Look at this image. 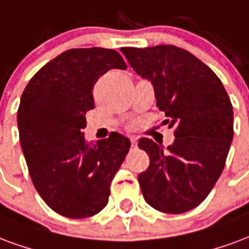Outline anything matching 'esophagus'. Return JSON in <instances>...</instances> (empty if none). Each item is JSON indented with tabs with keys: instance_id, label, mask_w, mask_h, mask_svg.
<instances>
[{
	"instance_id": "34e87169",
	"label": "esophagus",
	"mask_w": 249,
	"mask_h": 249,
	"mask_svg": "<svg viewBox=\"0 0 249 249\" xmlns=\"http://www.w3.org/2000/svg\"><path fill=\"white\" fill-rule=\"evenodd\" d=\"M130 141H131V147H132V148H135V147H137V138L131 137V138H130Z\"/></svg>"
}]
</instances>
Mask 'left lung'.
<instances>
[{
    "mask_svg": "<svg viewBox=\"0 0 249 249\" xmlns=\"http://www.w3.org/2000/svg\"><path fill=\"white\" fill-rule=\"evenodd\" d=\"M128 63L154 85L157 106L174 127L164 151L152 139L138 146L150 166L138 180L155 210L183 213L204 200L226 166L233 138V110L215 72L194 54L174 45L122 48Z\"/></svg>",
    "mask_w": 249,
    "mask_h": 249,
    "instance_id": "8db88e82",
    "label": "left lung"
}]
</instances>
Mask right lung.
Returning a JSON list of instances; mask_svg holds the SVG:
<instances>
[{
    "label": "right lung",
    "instance_id": "add662e5",
    "mask_svg": "<svg viewBox=\"0 0 249 249\" xmlns=\"http://www.w3.org/2000/svg\"><path fill=\"white\" fill-rule=\"evenodd\" d=\"M111 69H127L115 50L70 49L39 69L21 97L17 123L29 175L43 201L62 216L102 211L131 146L118 132L95 143L83 137L94 85Z\"/></svg>",
    "mask_w": 249,
    "mask_h": 249
}]
</instances>
